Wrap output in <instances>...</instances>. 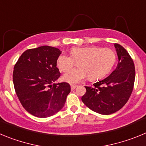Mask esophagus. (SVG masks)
<instances>
[{
	"label": "esophagus",
	"mask_w": 146,
	"mask_h": 146,
	"mask_svg": "<svg viewBox=\"0 0 146 146\" xmlns=\"http://www.w3.org/2000/svg\"><path fill=\"white\" fill-rule=\"evenodd\" d=\"M77 88V86H71V89L72 90H74Z\"/></svg>",
	"instance_id": "obj_1"
}]
</instances>
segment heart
<instances>
[{
	"instance_id": "b5f03b06",
	"label": "heart",
	"mask_w": 146,
	"mask_h": 146,
	"mask_svg": "<svg viewBox=\"0 0 146 146\" xmlns=\"http://www.w3.org/2000/svg\"><path fill=\"white\" fill-rule=\"evenodd\" d=\"M116 62V54L112 49L99 46L74 47L70 50V56L61 54L57 59V67L60 72L70 71L77 64L78 68L64 74L62 80L75 85L88 77L96 81L106 77Z\"/></svg>"
}]
</instances>
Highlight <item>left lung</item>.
Returning a JSON list of instances; mask_svg holds the SVG:
<instances>
[{
	"instance_id": "1",
	"label": "left lung",
	"mask_w": 146,
	"mask_h": 146,
	"mask_svg": "<svg viewBox=\"0 0 146 146\" xmlns=\"http://www.w3.org/2000/svg\"><path fill=\"white\" fill-rule=\"evenodd\" d=\"M118 58L116 69L105 79L85 86L82 102L88 108L102 115L114 113L123 108L133 91L135 68L132 58L121 45L115 44Z\"/></svg>"
}]
</instances>
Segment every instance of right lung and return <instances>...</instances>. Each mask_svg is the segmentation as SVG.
<instances>
[{"label":"right lung","instance_id":"right-lung-1","mask_svg":"<svg viewBox=\"0 0 146 146\" xmlns=\"http://www.w3.org/2000/svg\"><path fill=\"white\" fill-rule=\"evenodd\" d=\"M60 50L50 46L29 49L14 67L15 92L26 111L38 118L53 115L64 108L71 88L67 82L53 83L60 75L56 66Z\"/></svg>","mask_w":146,"mask_h":146}]
</instances>
